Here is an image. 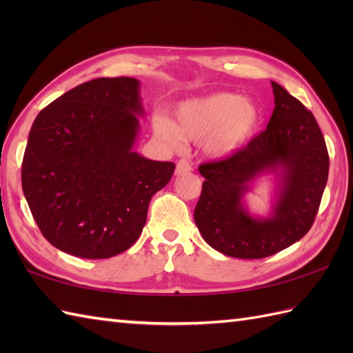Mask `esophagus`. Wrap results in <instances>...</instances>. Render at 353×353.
Wrapping results in <instances>:
<instances>
[{
  "mask_svg": "<svg viewBox=\"0 0 353 353\" xmlns=\"http://www.w3.org/2000/svg\"><path fill=\"white\" fill-rule=\"evenodd\" d=\"M191 170H192V165H191V162H188L186 159H181L176 165V174L177 176L186 174V172H190Z\"/></svg>",
  "mask_w": 353,
  "mask_h": 353,
  "instance_id": "esophagus-1",
  "label": "esophagus"
}]
</instances>
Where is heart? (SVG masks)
<instances>
[{
	"label": "heart",
	"instance_id": "obj_1",
	"mask_svg": "<svg viewBox=\"0 0 353 353\" xmlns=\"http://www.w3.org/2000/svg\"><path fill=\"white\" fill-rule=\"evenodd\" d=\"M176 123L167 117H154L153 129L157 137L171 147L182 139L203 141L205 152L212 157H228L239 152L261 121L256 104L232 92H215L186 100L176 109Z\"/></svg>",
	"mask_w": 353,
	"mask_h": 353
}]
</instances>
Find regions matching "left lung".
<instances>
[{
	"mask_svg": "<svg viewBox=\"0 0 353 353\" xmlns=\"http://www.w3.org/2000/svg\"><path fill=\"white\" fill-rule=\"evenodd\" d=\"M274 110L267 129L223 161L201 163L205 177L194 220L205 241L223 254L261 259L287 249L311 229L329 172L326 142L316 118L272 81ZM280 177L274 214L254 219L243 192L261 172Z\"/></svg>",
	"mask_w": 353,
	"mask_h": 353,
	"instance_id": "8db88e82",
	"label": "left lung"
}]
</instances>
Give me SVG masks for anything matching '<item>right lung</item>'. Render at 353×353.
I'll return each instance as SVG.
<instances>
[{
  "mask_svg": "<svg viewBox=\"0 0 353 353\" xmlns=\"http://www.w3.org/2000/svg\"><path fill=\"white\" fill-rule=\"evenodd\" d=\"M144 115L139 81L101 77L43 108L30 129L22 191L33 219L59 250L86 259L125 252L148 203L176 165L133 152Z\"/></svg>",
  "mask_w": 353,
  "mask_h": 353,
  "instance_id": "right-lung-1",
  "label": "right lung"
}]
</instances>
